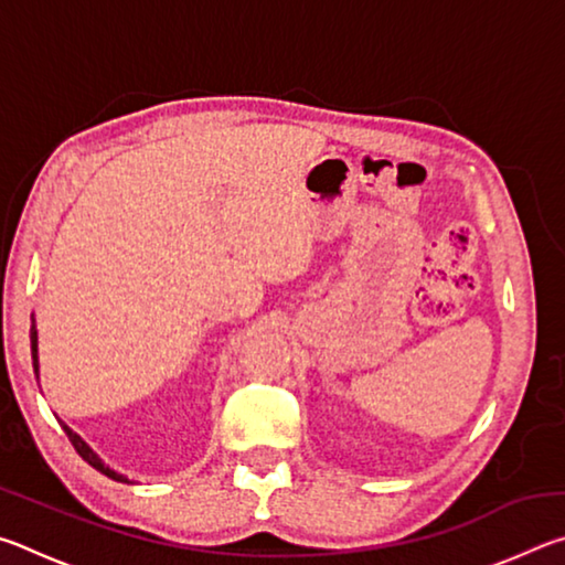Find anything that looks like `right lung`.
Here are the masks:
<instances>
[{"instance_id":"right-lung-1","label":"right lung","mask_w":565,"mask_h":565,"mask_svg":"<svg viewBox=\"0 0 565 565\" xmlns=\"http://www.w3.org/2000/svg\"><path fill=\"white\" fill-rule=\"evenodd\" d=\"M30 341H32V366H34V374L36 376H40V349H36V347H40V339H36V323H34V313H32V329H30ZM60 424H62V428H64V434L66 436H70V441H72V446L76 448V454H79L82 458H84V461H87L89 466H94V468H97V471H102L104 476H109V478H114V481H121V483H129V478L127 476H124V473H119V471H114V468H109L107 463H104L102 461V458H99V454L97 451H94V448L87 444V441H84V438L79 436V434H76V431H72V428L70 426H66L64 424V420H60Z\"/></svg>"}]
</instances>
